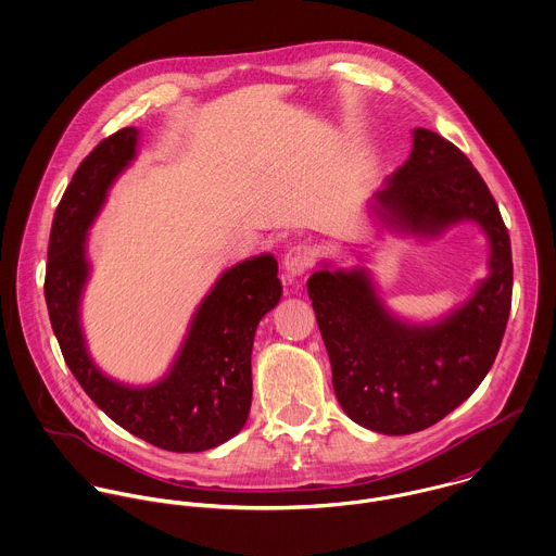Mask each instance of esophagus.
Returning a JSON list of instances; mask_svg holds the SVG:
<instances>
[{"instance_id": "1", "label": "esophagus", "mask_w": 556, "mask_h": 556, "mask_svg": "<svg viewBox=\"0 0 556 556\" xmlns=\"http://www.w3.org/2000/svg\"><path fill=\"white\" fill-rule=\"evenodd\" d=\"M315 249L307 243H299L286 251L283 255V268L290 277H301L315 264Z\"/></svg>"}]
</instances>
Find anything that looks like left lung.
Returning a JSON list of instances; mask_svg holds the SVG:
<instances>
[{
	"mask_svg": "<svg viewBox=\"0 0 556 556\" xmlns=\"http://www.w3.org/2000/svg\"><path fill=\"white\" fill-rule=\"evenodd\" d=\"M381 226L437 239L476 222L491 245L489 277L471 299L432 324L390 313L365 266L307 281L343 412L383 434L425 431L467 401L493 367L511 307V245L493 193L469 157L437 131L416 127L409 160L370 202Z\"/></svg>",
	"mask_w": 556,
	"mask_h": 556,
	"instance_id": "obj_1",
	"label": "left lung"
}]
</instances>
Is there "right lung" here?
<instances>
[{"label": "right lung", "mask_w": 556, "mask_h": 556, "mask_svg": "<svg viewBox=\"0 0 556 556\" xmlns=\"http://www.w3.org/2000/svg\"><path fill=\"white\" fill-rule=\"evenodd\" d=\"M136 151L138 129L124 127L74 173L51 228L45 299L65 365L113 422L168 452H204L248 422L253 337L260 319L281 299L279 268L275 255L262 253L224 270L195 308L170 369L155 383L129 386L102 372L80 326L91 270L87 232Z\"/></svg>", "instance_id": "1"}]
</instances>
